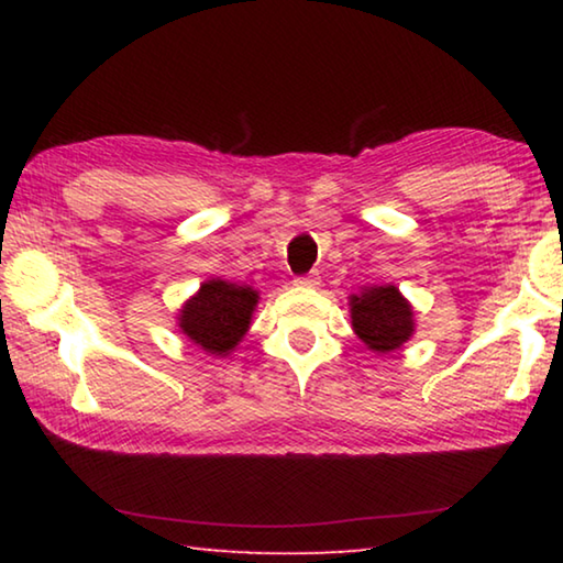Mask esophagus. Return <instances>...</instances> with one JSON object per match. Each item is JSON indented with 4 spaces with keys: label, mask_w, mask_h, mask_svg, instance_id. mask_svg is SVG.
Wrapping results in <instances>:
<instances>
[{
    "label": "esophagus",
    "mask_w": 563,
    "mask_h": 563,
    "mask_svg": "<svg viewBox=\"0 0 563 563\" xmlns=\"http://www.w3.org/2000/svg\"><path fill=\"white\" fill-rule=\"evenodd\" d=\"M295 285H300V288H318V285H320V275H318V273L298 275V278H295Z\"/></svg>",
    "instance_id": "esophagus-1"
}]
</instances>
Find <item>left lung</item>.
Segmentation results:
<instances>
[{
	"label": "left lung",
	"mask_w": 563,
	"mask_h": 563,
	"mask_svg": "<svg viewBox=\"0 0 563 563\" xmlns=\"http://www.w3.org/2000/svg\"><path fill=\"white\" fill-rule=\"evenodd\" d=\"M350 305L352 328L369 350L393 352L402 347L412 335V308L395 285H383L365 295H352Z\"/></svg>",
	"instance_id": "1"
}]
</instances>
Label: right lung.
<instances>
[{"label": "right lung", "instance_id": "add662e5", "mask_svg": "<svg viewBox=\"0 0 563 563\" xmlns=\"http://www.w3.org/2000/svg\"><path fill=\"white\" fill-rule=\"evenodd\" d=\"M258 292L247 285L208 280L180 310V330L211 355H228L251 325Z\"/></svg>", "mask_w": 563, "mask_h": 563}]
</instances>
